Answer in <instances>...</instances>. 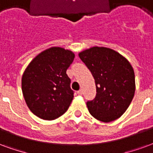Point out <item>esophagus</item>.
I'll use <instances>...</instances> for the list:
<instances>
[{
  "label": "esophagus",
  "mask_w": 153,
  "mask_h": 153,
  "mask_svg": "<svg viewBox=\"0 0 153 153\" xmlns=\"http://www.w3.org/2000/svg\"><path fill=\"white\" fill-rule=\"evenodd\" d=\"M77 93L79 94V95H82V90H79V91H77Z\"/></svg>",
  "instance_id": "obj_1"
}]
</instances>
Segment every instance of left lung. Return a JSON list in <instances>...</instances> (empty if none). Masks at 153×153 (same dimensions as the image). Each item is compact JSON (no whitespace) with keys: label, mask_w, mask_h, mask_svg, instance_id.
<instances>
[{"label":"left lung","mask_w":153,"mask_h":153,"mask_svg":"<svg viewBox=\"0 0 153 153\" xmlns=\"http://www.w3.org/2000/svg\"><path fill=\"white\" fill-rule=\"evenodd\" d=\"M79 56L93 76L97 95L87 102L96 119L109 123L126 112L135 91L134 70L125 57L111 48L92 47Z\"/></svg>","instance_id":"left-lung-1"}]
</instances>
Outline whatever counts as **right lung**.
<instances>
[{"mask_svg":"<svg viewBox=\"0 0 153 153\" xmlns=\"http://www.w3.org/2000/svg\"><path fill=\"white\" fill-rule=\"evenodd\" d=\"M74 54L52 47L37 55L22 78V91L28 108L44 120H54L67 111L74 98L66 74Z\"/></svg>","mask_w":153,"mask_h":153,"instance_id":"1","label":"right lung"}]
</instances>
